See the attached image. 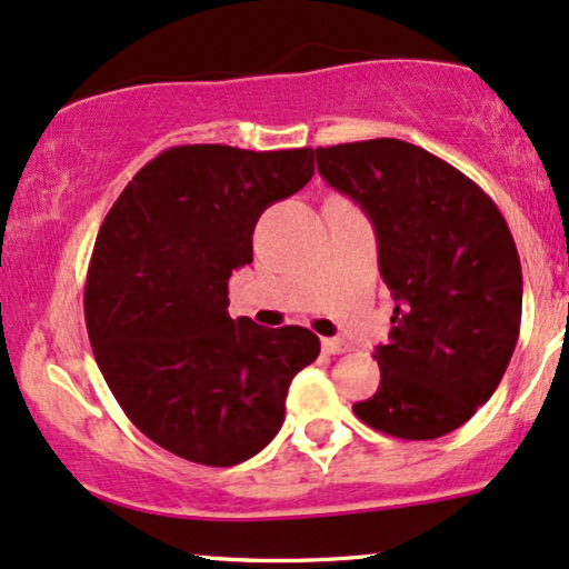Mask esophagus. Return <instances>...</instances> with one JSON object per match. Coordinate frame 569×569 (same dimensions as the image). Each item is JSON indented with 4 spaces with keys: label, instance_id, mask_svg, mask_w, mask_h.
Listing matches in <instances>:
<instances>
[{
    "label": "esophagus",
    "instance_id": "esophagus-1",
    "mask_svg": "<svg viewBox=\"0 0 569 569\" xmlns=\"http://www.w3.org/2000/svg\"><path fill=\"white\" fill-rule=\"evenodd\" d=\"M321 348H325V353H329V356H340V353H348V350H350L348 342L340 340V338L321 340Z\"/></svg>",
    "mask_w": 569,
    "mask_h": 569
}]
</instances>
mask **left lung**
<instances>
[{
	"label": "left lung",
	"mask_w": 569,
	"mask_h": 569,
	"mask_svg": "<svg viewBox=\"0 0 569 569\" xmlns=\"http://www.w3.org/2000/svg\"><path fill=\"white\" fill-rule=\"evenodd\" d=\"M319 173L369 216L396 308L380 388L353 411L403 440L453 432L499 388L522 319L501 210L459 168L401 139L317 147Z\"/></svg>",
	"instance_id": "left-lung-1"
}]
</instances>
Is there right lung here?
I'll return each mask as SVG.
<instances>
[{
    "instance_id": "obj_1",
    "label": "right lung",
    "mask_w": 569,
    "mask_h": 569,
    "mask_svg": "<svg viewBox=\"0 0 569 569\" xmlns=\"http://www.w3.org/2000/svg\"><path fill=\"white\" fill-rule=\"evenodd\" d=\"M311 177V147H168L104 216L83 287L91 350L126 417L181 459L256 456L284 422L292 377L317 361L311 329L227 313L256 221Z\"/></svg>"
}]
</instances>
